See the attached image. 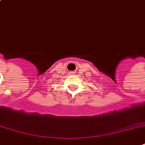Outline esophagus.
<instances>
[{
	"label": "esophagus",
	"instance_id": "esophagus-1",
	"mask_svg": "<svg viewBox=\"0 0 145 145\" xmlns=\"http://www.w3.org/2000/svg\"><path fill=\"white\" fill-rule=\"evenodd\" d=\"M71 74H73V72H71Z\"/></svg>",
	"mask_w": 145,
	"mask_h": 145
}]
</instances>
